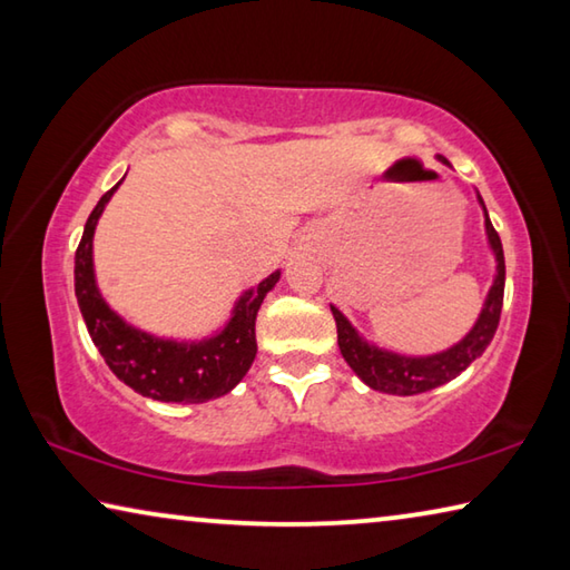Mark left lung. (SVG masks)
Listing matches in <instances>:
<instances>
[{
    "mask_svg": "<svg viewBox=\"0 0 570 570\" xmlns=\"http://www.w3.org/2000/svg\"><path fill=\"white\" fill-rule=\"evenodd\" d=\"M440 160L445 163V158ZM478 204L482 206V214H485L488 244L498 264L495 278L485 296V304H482L478 322L472 324V330L462 336L458 344H452L450 350L428 354V356H407V354L382 350V346L366 342L340 308L332 306L340 352L344 356V362L352 366L356 377H360L366 387L384 394H400V397H410V394L435 390L440 384L455 380L460 372H465L468 366L488 350V344L493 342L498 322H500V312H503L505 256H503V244H500L498 230L493 228V224H490L488 208L482 204L480 193H478Z\"/></svg>",
    "mask_w": 570,
    "mask_h": 570,
    "instance_id": "8db88e82",
    "label": "left lung"
}]
</instances>
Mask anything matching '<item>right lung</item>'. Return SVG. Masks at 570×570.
<instances>
[{"label":"right lung","instance_id":"obj_1","mask_svg":"<svg viewBox=\"0 0 570 570\" xmlns=\"http://www.w3.org/2000/svg\"><path fill=\"white\" fill-rule=\"evenodd\" d=\"M118 186L105 193L92 208L75 254V296L85 326L115 377L142 397L186 404L224 397L246 377L256 360V314L282 272H274L240 294L224 330L206 340L178 342L138 330L105 302L92 266L95 226Z\"/></svg>","mask_w":570,"mask_h":570}]
</instances>
